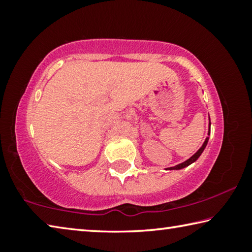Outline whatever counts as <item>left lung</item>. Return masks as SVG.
Listing matches in <instances>:
<instances>
[{
    "label": "left lung",
    "instance_id": "obj_1",
    "mask_svg": "<svg viewBox=\"0 0 252 252\" xmlns=\"http://www.w3.org/2000/svg\"><path fill=\"white\" fill-rule=\"evenodd\" d=\"M210 126H211V122H210V118H209V131H208V135H210ZM208 140H209V138H207L206 140H204V142H203V144L201 146V148H200L199 150H198L197 152H195L192 157L189 158V159L186 160L185 162H182V163H179V164H177V165H174V167L167 168V170H180V169L186 168V167H188V165H190L191 163H193V162L197 161L198 158H199L200 156H201V153L203 152L204 149H206L207 144H208Z\"/></svg>",
    "mask_w": 252,
    "mask_h": 252
}]
</instances>
